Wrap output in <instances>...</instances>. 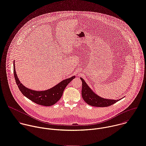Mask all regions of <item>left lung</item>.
Wrapping results in <instances>:
<instances>
[{
    "instance_id": "left-lung-1",
    "label": "left lung",
    "mask_w": 146,
    "mask_h": 146,
    "mask_svg": "<svg viewBox=\"0 0 146 146\" xmlns=\"http://www.w3.org/2000/svg\"><path fill=\"white\" fill-rule=\"evenodd\" d=\"M80 79L82 81V97L84 100L91 106L97 107H108L123 98L119 100H113L102 98L92 90L82 78L80 77Z\"/></svg>"
}]
</instances>
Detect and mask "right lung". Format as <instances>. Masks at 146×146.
Returning <instances> with one entry per match:
<instances>
[{"label": "right lung", "mask_w": 146, "mask_h": 146, "mask_svg": "<svg viewBox=\"0 0 146 146\" xmlns=\"http://www.w3.org/2000/svg\"><path fill=\"white\" fill-rule=\"evenodd\" d=\"M14 74L16 83L22 93L33 102L43 106H51L59 101L62 96L65 88L75 78V76H73L69 78L62 80L50 89L37 91L27 88L21 82L15 71V61H14Z\"/></svg>", "instance_id": "add662e5"}]
</instances>
